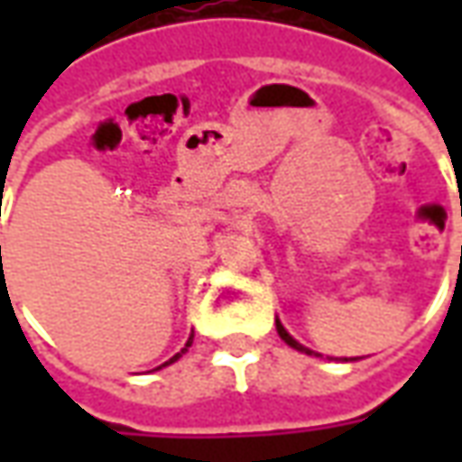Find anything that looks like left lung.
<instances>
[{"instance_id": "8db88e82", "label": "left lung", "mask_w": 462, "mask_h": 462, "mask_svg": "<svg viewBox=\"0 0 462 462\" xmlns=\"http://www.w3.org/2000/svg\"><path fill=\"white\" fill-rule=\"evenodd\" d=\"M277 331H280V337H282V339L287 341V344H290L291 348H297V351H304V354H311L310 348H304V346H301V344H300V341H294V339H291L290 334H287V329H284V327H282L280 321H277Z\"/></svg>"}]
</instances>
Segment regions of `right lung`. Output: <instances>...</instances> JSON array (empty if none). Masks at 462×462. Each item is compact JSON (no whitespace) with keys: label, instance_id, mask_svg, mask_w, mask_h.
I'll use <instances>...</instances> for the list:
<instances>
[{"label":"right lung","instance_id":"add662e5","mask_svg":"<svg viewBox=\"0 0 462 462\" xmlns=\"http://www.w3.org/2000/svg\"><path fill=\"white\" fill-rule=\"evenodd\" d=\"M190 344H192V337H190V339H188V344H185V348H182L180 354H175V356H172L171 361H165V364H162V366H168V364H172V361H178V358H180L182 354H185V351H188V346H190Z\"/></svg>","mask_w":462,"mask_h":462}]
</instances>
